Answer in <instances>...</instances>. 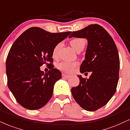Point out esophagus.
Instances as JSON below:
<instances>
[{
  "label": "esophagus",
  "mask_w": 130,
  "mask_h": 130,
  "mask_svg": "<svg viewBox=\"0 0 130 130\" xmlns=\"http://www.w3.org/2000/svg\"><path fill=\"white\" fill-rule=\"evenodd\" d=\"M69 77H70V76H68V75L62 74V78H63V79H67V78H69Z\"/></svg>",
  "instance_id": "esophagus-1"
}]
</instances>
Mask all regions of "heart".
<instances>
[{
  "mask_svg": "<svg viewBox=\"0 0 130 130\" xmlns=\"http://www.w3.org/2000/svg\"><path fill=\"white\" fill-rule=\"evenodd\" d=\"M70 44L76 51H79L82 48H84L85 45V40L83 38H74L70 41ZM62 43H59L56 45L53 51V56L56 57L58 56V53L60 50ZM78 63L77 62H62L58 65V68L61 71L65 73H71L76 67H77Z\"/></svg>",
  "mask_w": 130,
  "mask_h": 130,
  "instance_id": "heart-1",
  "label": "heart"
}]
</instances>
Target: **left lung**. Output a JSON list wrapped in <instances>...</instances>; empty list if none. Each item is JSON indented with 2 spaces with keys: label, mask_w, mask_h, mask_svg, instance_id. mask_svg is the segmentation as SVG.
Returning a JSON list of instances; mask_svg holds the SVG:
<instances>
[{
  "label": "left lung",
  "mask_w": 130,
  "mask_h": 130,
  "mask_svg": "<svg viewBox=\"0 0 130 130\" xmlns=\"http://www.w3.org/2000/svg\"><path fill=\"white\" fill-rule=\"evenodd\" d=\"M73 37L88 40L80 71L91 72V75L89 79L78 75L80 83L71 88V93L82 108L94 111L105 105L116 91L120 68L118 48L108 32L98 24L73 31L69 37Z\"/></svg>",
  "instance_id": "1"
}]
</instances>
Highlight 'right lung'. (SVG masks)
<instances>
[{
  "mask_svg": "<svg viewBox=\"0 0 130 130\" xmlns=\"http://www.w3.org/2000/svg\"><path fill=\"white\" fill-rule=\"evenodd\" d=\"M71 32L51 33L40 28L32 27L14 42L6 60L7 84L23 107L37 110L51 99L54 84L62 78L60 71L53 68V49ZM47 62H50V70L45 73L40 67Z\"/></svg>",
  "mask_w": 130,
  "mask_h": 130,
  "instance_id": "right-lung-1",
  "label": "right lung"
}]
</instances>
